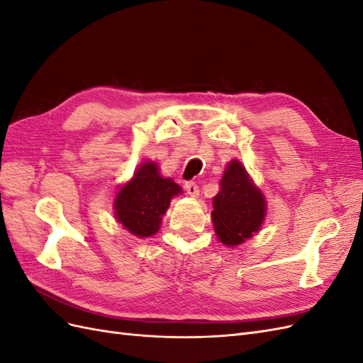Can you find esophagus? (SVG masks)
Masks as SVG:
<instances>
[{"instance_id": "34e87169", "label": "esophagus", "mask_w": 363, "mask_h": 363, "mask_svg": "<svg viewBox=\"0 0 363 363\" xmlns=\"http://www.w3.org/2000/svg\"><path fill=\"white\" fill-rule=\"evenodd\" d=\"M184 189H186V192H188L192 199H199V195H200V189H199V186H196L194 182H188L184 184Z\"/></svg>"}]
</instances>
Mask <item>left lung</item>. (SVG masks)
Segmentation results:
<instances>
[{
	"label": "left lung",
	"mask_w": 363,
	"mask_h": 363,
	"mask_svg": "<svg viewBox=\"0 0 363 363\" xmlns=\"http://www.w3.org/2000/svg\"><path fill=\"white\" fill-rule=\"evenodd\" d=\"M212 204L215 235L227 247L244 244L259 233L265 223L268 207L265 195L238 159L227 163Z\"/></svg>",
	"instance_id": "obj_1"
}]
</instances>
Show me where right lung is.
I'll return each mask as SVG.
<instances>
[{
  "instance_id": "right-lung-1",
  "label": "right lung",
  "mask_w": 363,
  "mask_h": 363,
  "mask_svg": "<svg viewBox=\"0 0 363 363\" xmlns=\"http://www.w3.org/2000/svg\"><path fill=\"white\" fill-rule=\"evenodd\" d=\"M180 194H183L182 186L171 177H163L157 162H142L133 177L121 184L115 195L116 221L139 239L150 238L159 232L162 216L167 213L174 196Z\"/></svg>"
}]
</instances>
